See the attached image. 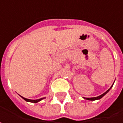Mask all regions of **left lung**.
Wrapping results in <instances>:
<instances>
[{
    "label": "left lung",
    "mask_w": 123,
    "mask_h": 123,
    "mask_svg": "<svg viewBox=\"0 0 123 123\" xmlns=\"http://www.w3.org/2000/svg\"><path fill=\"white\" fill-rule=\"evenodd\" d=\"M113 86V85H112ZM112 86L110 88L108 89V90L107 91H106L105 93H103L102 94H101V95H100L98 96H97V97H92V98H84V99H86V100H92V101H94V100H99V99H100V98H102V97L104 96L106 94H107L108 92H109V90L111 89V88L112 87Z\"/></svg>",
    "instance_id": "1"
}]
</instances>
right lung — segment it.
<instances>
[{"label": "right lung", "mask_w": 123, "mask_h": 123, "mask_svg": "<svg viewBox=\"0 0 123 123\" xmlns=\"http://www.w3.org/2000/svg\"><path fill=\"white\" fill-rule=\"evenodd\" d=\"M24 99L25 101H27V102H33V103H37V102H39L41 100H42L43 99H45V98H41L39 99H37V100H31V99H27V98H25L24 97H23V96H21Z\"/></svg>", "instance_id": "1"}]
</instances>
